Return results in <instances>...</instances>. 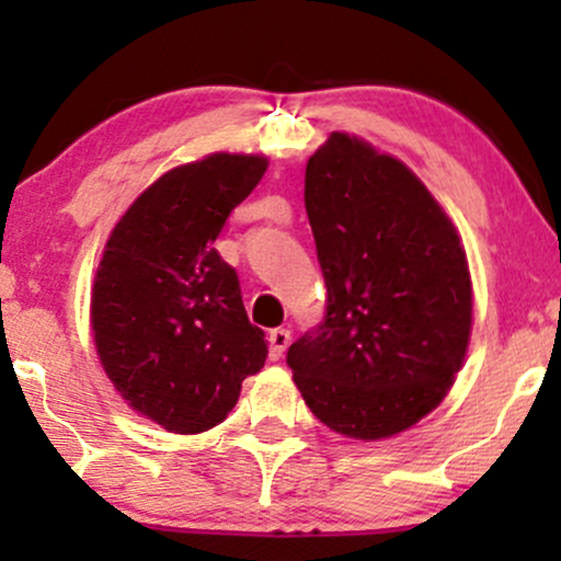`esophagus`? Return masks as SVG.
<instances>
[{"instance_id": "34e87169", "label": "esophagus", "mask_w": 561, "mask_h": 561, "mask_svg": "<svg viewBox=\"0 0 561 561\" xmlns=\"http://www.w3.org/2000/svg\"><path fill=\"white\" fill-rule=\"evenodd\" d=\"M289 340H293V334H289L285 327H276V330L268 332V358H272V362H279V358L285 356Z\"/></svg>"}]
</instances>
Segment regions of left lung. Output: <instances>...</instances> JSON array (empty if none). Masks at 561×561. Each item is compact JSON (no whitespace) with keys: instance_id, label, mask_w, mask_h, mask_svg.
<instances>
[{"instance_id":"1","label":"left lung","mask_w":561,"mask_h":561,"mask_svg":"<svg viewBox=\"0 0 561 561\" xmlns=\"http://www.w3.org/2000/svg\"><path fill=\"white\" fill-rule=\"evenodd\" d=\"M306 214L327 311L289 345L295 385L334 433H403L465 364L472 282L459 234L401 160L340 131L308 158Z\"/></svg>"}]
</instances>
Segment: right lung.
<instances>
[{"label": "right lung", "instance_id": "obj_1", "mask_svg": "<svg viewBox=\"0 0 561 561\" xmlns=\"http://www.w3.org/2000/svg\"><path fill=\"white\" fill-rule=\"evenodd\" d=\"M266 169V158L229 152L171 169L134 199L102 253L96 356L124 401L169 433H205L227 420L242 379L268 356L237 272L214 248Z\"/></svg>", "mask_w": 561, "mask_h": 561}]
</instances>
